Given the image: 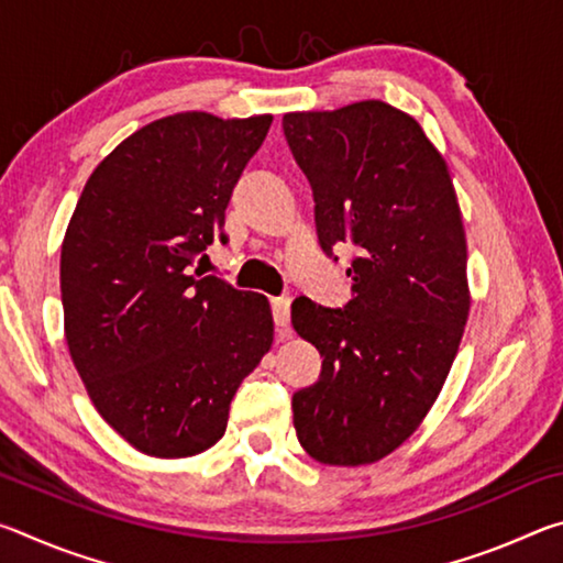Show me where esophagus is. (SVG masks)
<instances>
[{
	"label": "esophagus",
	"mask_w": 563,
	"mask_h": 563,
	"mask_svg": "<svg viewBox=\"0 0 563 563\" xmlns=\"http://www.w3.org/2000/svg\"><path fill=\"white\" fill-rule=\"evenodd\" d=\"M271 308H273V320H275V328H278L280 338L288 335V328H290V298H273L271 300Z\"/></svg>",
	"instance_id": "34e87169"
}]
</instances>
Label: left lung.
<instances>
[{
    "instance_id": "obj_1",
    "label": "left lung",
    "mask_w": 563,
    "mask_h": 563,
    "mask_svg": "<svg viewBox=\"0 0 563 563\" xmlns=\"http://www.w3.org/2000/svg\"><path fill=\"white\" fill-rule=\"evenodd\" d=\"M283 131L310 180L320 247H355L345 308L292 302L295 332L322 357L318 383L292 395V424L312 460L369 464L417 430L460 350V203L422 126L385 101L285 113Z\"/></svg>"
}]
</instances>
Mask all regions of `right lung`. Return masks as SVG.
Wrapping results in <instances>:
<instances>
[{
  "label": "right lung",
  "instance_id": "add662e5",
  "mask_svg": "<svg viewBox=\"0 0 563 563\" xmlns=\"http://www.w3.org/2000/svg\"><path fill=\"white\" fill-rule=\"evenodd\" d=\"M271 123L206 111L148 123L93 168L66 228V345L99 415L144 454L213 446L273 345L265 295L190 275L225 241L228 201Z\"/></svg>",
  "mask_w": 563,
  "mask_h": 563
}]
</instances>
